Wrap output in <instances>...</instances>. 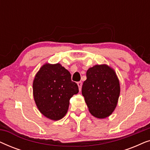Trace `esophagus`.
Returning a JSON list of instances; mask_svg holds the SVG:
<instances>
[{
	"mask_svg": "<svg viewBox=\"0 0 150 150\" xmlns=\"http://www.w3.org/2000/svg\"><path fill=\"white\" fill-rule=\"evenodd\" d=\"M77 85L79 86V91H81V88H82V82L81 81H79L77 83Z\"/></svg>",
	"mask_w": 150,
	"mask_h": 150,
	"instance_id": "1",
	"label": "esophagus"
}]
</instances>
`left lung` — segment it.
<instances>
[{"instance_id":"obj_1","label":"left lung","mask_w":150,"mask_h":150,"mask_svg":"<svg viewBox=\"0 0 150 150\" xmlns=\"http://www.w3.org/2000/svg\"><path fill=\"white\" fill-rule=\"evenodd\" d=\"M120 93V82L115 71L108 65H96L87 71L82 94L92 115L102 119L111 115Z\"/></svg>"}]
</instances>
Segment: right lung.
<instances>
[{
    "label": "right lung",
    "instance_id": "right-lung-1",
    "mask_svg": "<svg viewBox=\"0 0 150 150\" xmlns=\"http://www.w3.org/2000/svg\"><path fill=\"white\" fill-rule=\"evenodd\" d=\"M34 100L40 111L52 120H59L67 113L69 100L79 93L77 84L61 64H45L35 77Z\"/></svg>",
    "mask_w": 150,
    "mask_h": 150
}]
</instances>
